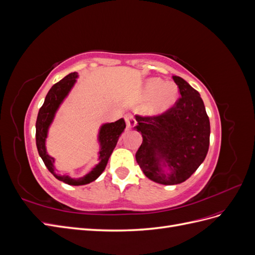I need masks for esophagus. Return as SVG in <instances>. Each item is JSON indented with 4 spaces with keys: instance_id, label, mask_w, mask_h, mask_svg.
I'll return each mask as SVG.
<instances>
[{
    "instance_id": "obj_1",
    "label": "esophagus",
    "mask_w": 255,
    "mask_h": 255,
    "mask_svg": "<svg viewBox=\"0 0 255 255\" xmlns=\"http://www.w3.org/2000/svg\"><path fill=\"white\" fill-rule=\"evenodd\" d=\"M126 122H127V126H128V128L129 129L134 128L135 126H136V123H137V121H136L135 118H134V116L130 115V114H128V115L126 116Z\"/></svg>"
}]
</instances>
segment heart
I'll list each match as a JSON object with an SVG mask.
<instances>
[{
  "label": "heart",
  "mask_w": 255,
  "mask_h": 255,
  "mask_svg": "<svg viewBox=\"0 0 255 255\" xmlns=\"http://www.w3.org/2000/svg\"><path fill=\"white\" fill-rule=\"evenodd\" d=\"M143 96L152 98L149 112L153 115L163 114L174 105L179 99V87L174 82H163L160 79H150L143 87Z\"/></svg>",
  "instance_id": "heart-1"
}]
</instances>
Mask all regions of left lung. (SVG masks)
Wrapping results in <instances>:
<instances>
[{"mask_svg": "<svg viewBox=\"0 0 255 255\" xmlns=\"http://www.w3.org/2000/svg\"><path fill=\"white\" fill-rule=\"evenodd\" d=\"M181 98L164 114L136 115L142 143L136 161L153 182L175 185L186 181L203 163L210 146L211 126L199 92L180 76H172Z\"/></svg>", "mask_w": 255, "mask_h": 255, "instance_id": "obj_1", "label": "left lung"}]
</instances>
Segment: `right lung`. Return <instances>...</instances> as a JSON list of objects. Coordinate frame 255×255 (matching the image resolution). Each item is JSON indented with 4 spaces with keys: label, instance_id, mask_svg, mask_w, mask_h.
<instances>
[{
    "label": "right lung",
    "instance_id": "1",
    "mask_svg": "<svg viewBox=\"0 0 255 255\" xmlns=\"http://www.w3.org/2000/svg\"><path fill=\"white\" fill-rule=\"evenodd\" d=\"M78 73L72 72L68 74L63 80H60L55 85H53L52 88L49 90L47 97L44 99L43 105L40 107L39 113L37 116L36 121V144L38 153L42 158L43 163L49 169V171L56 177L57 180L64 182L73 186H79V185H86L90 182H94L98 177L101 175L104 171V169L107 165V161L111 157L112 153L115 149L116 144L118 142L120 135L126 128L125 119H119L112 123H104L100 128L98 140L100 143V151H99V159L100 163L92 168V170L79 179H72L71 176L67 174L60 175L55 173V167H54V157L50 156L47 153V148H45V140L48 137V130L51 126V123L55 117V114L59 109L60 104L63 103L65 98L69 95V92L74 86V84L78 79Z\"/></svg>",
    "mask_w": 255,
    "mask_h": 255
}]
</instances>
